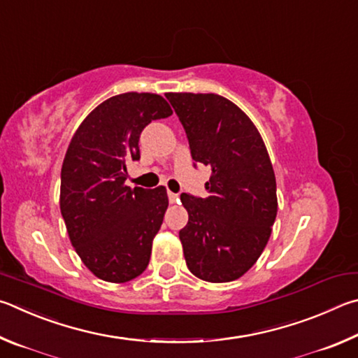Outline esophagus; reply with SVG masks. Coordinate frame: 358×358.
<instances>
[{
  "instance_id": "1",
  "label": "esophagus",
  "mask_w": 358,
  "mask_h": 358,
  "mask_svg": "<svg viewBox=\"0 0 358 358\" xmlns=\"http://www.w3.org/2000/svg\"><path fill=\"white\" fill-rule=\"evenodd\" d=\"M168 199H169V203L174 204V203H178V201H179V195H178V193L168 192Z\"/></svg>"
}]
</instances>
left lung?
Instances as JSON below:
<instances>
[{
    "mask_svg": "<svg viewBox=\"0 0 358 358\" xmlns=\"http://www.w3.org/2000/svg\"><path fill=\"white\" fill-rule=\"evenodd\" d=\"M192 159L208 165V198L182 193L189 223L179 231L189 271L210 283L242 277L266 248L277 217V182L250 117L217 94L168 92Z\"/></svg>",
    "mask_w": 358,
    "mask_h": 358,
    "instance_id": "8db88e82",
    "label": "left lung"
}]
</instances>
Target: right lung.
Segmentation results:
<instances>
[{"label":"right lung","instance_id":"right-lung-1","mask_svg":"<svg viewBox=\"0 0 358 358\" xmlns=\"http://www.w3.org/2000/svg\"><path fill=\"white\" fill-rule=\"evenodd\" d=\"M173 115L159 94L125 92L94 108L75 131L61 169V214L75 252L97 278L125 283L149 264L168 208L165 187L125 185L140 135Z\"/></svg>","mask_w":358,"mask_h":358}]
</instances>
